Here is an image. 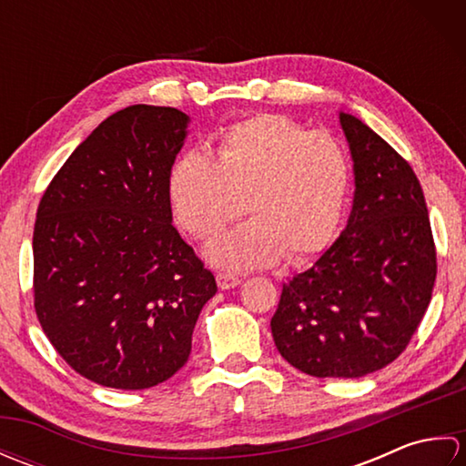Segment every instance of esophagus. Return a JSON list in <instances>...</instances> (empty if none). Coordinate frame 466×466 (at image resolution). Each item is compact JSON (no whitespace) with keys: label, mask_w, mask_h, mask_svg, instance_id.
I'll return each mask as SVG.
<instances>
[{"label":"esophagus","mask_w":466,"mask_h":466,"mask_svg":"<svg viewBox=\"0 0 466 466\" xmlns=\"http://www.w3.org/2000/svg\"><path fill=\"white\" fill-rule=\"evenodd\" d=\"M216 280H218V286H220L222 290H230V289H234V286H238L242 282V279H238V276L224 274V272H218Z\"/></svg>","instance_id":"1"}]
</instances>
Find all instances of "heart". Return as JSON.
Listing matches in <instances>:
<instances>
[{
  "label": "heart",
  "instance_id": "obj_1",
  "mask_svg": "<svg viewBox=\"0 0 466 466\" xmlns=\"http://www.w3.org/2000/svg\"><path fill=\"white\" fill-rule=\"evenodd\" d=\"M350 182V154L339 137L282 114H254L226 127L216 160L192 150L176 162L170 202L196 240H210L246 208L252 220L214 240L208 256L222 268L252 270L280 256L300 264L329 248Z\"/></svg>",
  "mask_w": 466,
  "mask_h": 466
}]
</instances>
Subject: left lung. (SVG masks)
Wrapping results in <instances>:
<instances>
[{"instance_id": "left-lung-1", "label": "left lung", "mask_w": 466, "mask_h": 466, "mask_svg": "<svg viewBox=\"0 0 466 466\" xmlns=\"http://www.w3.org/2000/svg\"><path fill=\"white\" fill-rule=\"evenodd\" d=\"M354 160V204L344 232L312 268L282 286L270 326L294 369L360 379L407 350L437 279L427 202L410 164L340 114Z\"/></svg>"}]
</instances>
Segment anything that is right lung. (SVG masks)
I'll list each match as a JSON object with an SVG mask.
<instances>
[{
  "label": "right lung",
  "instance_id": "right-lung-1",
  "mask_svg": "<svg viewBox=\"0 0 466 466\" xmlns=\"http://www.w3.org/2000/svg\"><path fill=\"white\" fill-rule=\"evenodd\" d=\"M187 116L112 114L49 182L34 226V309L57 354L107 389L142 390L186 364L214 274L172 226L170 174Z\"/></svg>",
  "mask_w": 466,
  "mask_h": 466
}]
</instances>
